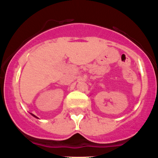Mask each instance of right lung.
Wrapping results in <instances>:
<instances>
[{
    "label": "right lung",
    "mask_w": 158,
    "mask_h": 158,
    "mask_svg": "<svg viewBox=\"0 0 158 158\" xmlns=\"http://www.w3.org/2000/svg\"><path fill=\"white\" fill-rule=\"evenodd\" d=\"M32 114V116H33V117H35V118H37V117H36V116H35V115H34V114Z\"/></svg>",
    "instance_id": "obj_1"
}]
</instances>
